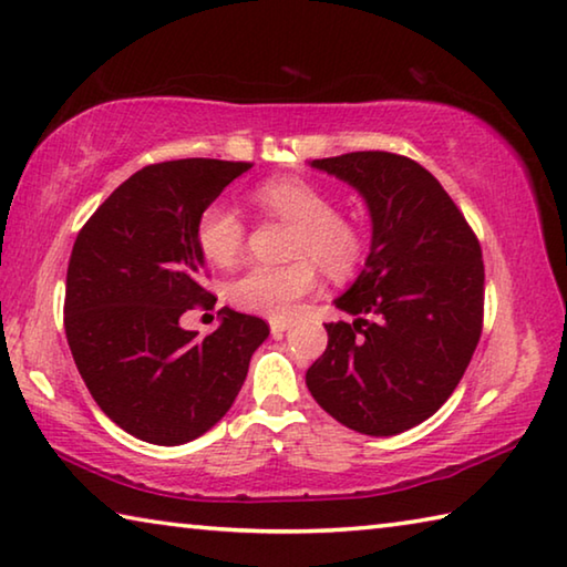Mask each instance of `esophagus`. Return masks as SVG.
I'll return each instance as SVG.
<instances>
[{
	"label": "esophagus",
	"mask_w": 567,
	"mask_h": 567,
	"mask_svg": "<svg viewBox=\"0 0 567 567\" xmlns=\"http://www.w3.org/2000/svg\"><path fill=\"white\" fill-rule=\"evenodd\" d=\"M290 330V322H282V320H272L270 322V332H272V338H282V334Z\"/></svg>",
	"instance_id": "34e87169"
}]
</instances>
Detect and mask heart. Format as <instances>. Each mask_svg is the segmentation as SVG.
Here are the masks:
<instances>
[{"instance_id": "heart-1", "label": "heart", "mask_w": 567, "mask_h": 567, "mask_svg": "<svg viewBox=\"0 0 567 567\" xmlns=\"http://www.w3.org/2000/svg\"><path fill=\"white\" fill-rule=\"evenodd\" d=\"M255 203L267 215L297 225L292 255L302 257L290 265H255L235 277L227 287L235 307L265 318H290L297 300L310 295L318 285L312 256L324 272L342 277L354 270L362 257V233L352 217L332 209L324 189L307 179L287 177L265 182L255 189ZM247 227L233 205L213 203L197 223V243L209 262L233 265L245 247Z\"/></svg>"}]
</instances>
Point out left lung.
Instances as JSON below:
<instances>
[{"label":"left lung","mask_w":567,"mask_h":567,"mask_svg":"<svg viewBox=\"0 0 567 567\" xmlns=\"http://www.w3.org/2000/svg\"><path fill=\"white\" fill-rule=\"evenodd\" d=\"M358 192L370 213L364 270L334 307L328 350L305 382L344 427L390 437L453 395L483 330L485 267L477 237L425 167L390 152L312 159Z\"/></svg>","instance_id":"left-lung-1"}]
</instances>
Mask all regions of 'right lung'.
<instances>
[{"label":"right lung","instance_id":"add662e5","mask_svg":"<svg viewBox=\"0 0 567 567\" xmlns=\"http://www.w3.org/2000/svg\"><path fill=\"white\" fill-rule=\"evenodd\" d=\"M249 162L142 167L80 229L66 267L64 332L104 415L152 445H185L233 408L267 322L223 307L197 338L179 318L207 297L197 223Z\"/></svg>","mask_w":567,"mask_h":567}]
</instances>
